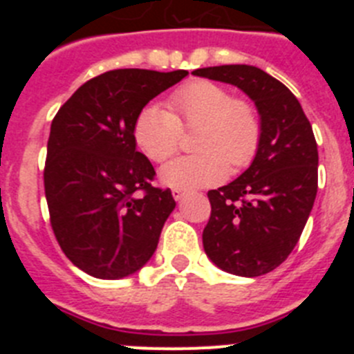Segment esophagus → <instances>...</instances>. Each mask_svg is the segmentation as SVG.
Returning <instances> with one entry per match:
<instances>
[{
  "mask_svg": "<svg viewBox=\"0 0 354 354\" xmlns=\"http://www.w3.org/2000/svg\"><path fill=\"white\" fill-rule=\"evenodd\" d=\"M171 195H174L175 200H183V196L186 195V192H184V189H174V192H171Z\"/></svg>",
  "mask_w": 354,
  "mask_h": 354,
  "instance_id": "34e87169",
  "label": "esophagus"
}]
</instances>
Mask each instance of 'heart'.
<instances>
[{
  "mask_svg": "<svg viewBox=\"0 0 354 354\" xmlns=\"http://www.w3.org/2000/svg\"><path fill=\"white\" fill-rule=\"evenodd\" d=\"M184 129H198L196 154L180 156L159 170L161 183L175 189L211 186L227 177L230 167L253 159L261 142V120L250 102L234 99L230 90L212 81H195L170 97V111L149 104L134 122V140L156 162L174 154Z\"/></svg>",
  "mask_w": 354,
  "mask_h": 354,
  "instance_id": "obj_1",
  "label": "heart"
}]
</instances>
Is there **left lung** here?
I'll list each match as a JSON object with an SVG mask.
<instances>
[{
    "mask_svg": "<svg viewBox=\"0 0 354 354\" xmlns=\"http://www.w3.org/2000/svg\"><path fill=\"white\" fill-rule=\"evenodd\" d=\"M195 76L234 84L257 108L261 142L243 174L207 193L211 218L202 241L212 264L261 277L299 241L317 195V143L301 104L286 84L253 65H220Z\"/></svg>",
    "mask_w": 354,
    "mask_h": 354,
    "instance_id": "1",
    "label": "left lung"
}]
</instances>
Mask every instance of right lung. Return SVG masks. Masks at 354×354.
Here are the masks:
<instances>
[{
    "label": "right lung",
    "mask_w": 354,
    "mask_h": 354,
    "mask_svg": "<svg viewBox=\"0 0 354 354\" xmlns=\"http://www.w3.org/2000/svg\"><path fill=\"white\" fill-rule=\"evenodd\" d=\"M186 76L187 71L104 72L72 93L53 120L44 170L51 225L68 261L90 277H129L158 248L175 200L170 189L150 184L156 171L136 150L134 122Z\"/></svg>",
    "instance_id": "add662e5"
}]
</instances>
